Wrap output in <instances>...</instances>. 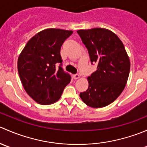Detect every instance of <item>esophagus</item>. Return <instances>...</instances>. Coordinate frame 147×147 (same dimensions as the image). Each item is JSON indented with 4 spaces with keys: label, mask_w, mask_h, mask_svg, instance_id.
<instances>
[{
    "label": "esophagus",
    "mask_w": 147,
    "mask_h": 147,
    "mask_svg": "<svg viewBox=\"0 0 147 147\" xmlns=\"http://www.w3.org/2000/svg\"><path fill=\"white\" fill-rule=\"evenodd\" d=\"M73 78L75 80L78 79V78H80V75L79 74H75V75H73Z\"/></svg>",
    "instance_id": "obj_1"
}]
</instances>
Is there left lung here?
Masks as SVG:
<instances>
[{"label": "left lung", "instance_id": "obj_1", "mask_svg": "<svg viewBox=\"0 0 147 147\" xmlns=\"http://www.w3.org/2000/svg\"><path fill=\"white\" fill-rule=\"evenodd\" d=\"M97 70L88 77L89 87L80 97L88 106L100 108L113 102L128 80L130 62L124 46L114 32L105 28L77 31Z\"/></svg>", "mask_w": 147, "mask_h": 147}]
</instances>
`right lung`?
I'll list each match as a JSON object with an SVG mask.
<instances>
[{
    "label": "right lung",
    "mask_w": 147,
    "mask_h": 147,
    "mask_svg": "<svg viewBox=\"0 0 147 147\" xmlns=\"http://www.w3.org/2000/svg\"><path fill=\"white\" fill-rule=\"evenodd\" d=\"M72 32L54 28L44 30L28 41L19 55L18 69L23 87L40 105L57 102L70 82V75L62 67L60 49Z\"/></svg>",
    "instance_id": "obj_1"
}]
</instances>
